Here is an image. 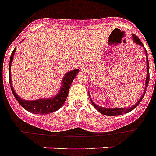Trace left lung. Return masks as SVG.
Listing matches in <instances>:
<instances>
[{
  "label": "left lung",
  "mask_w": 156,
  "mask_h": 156,
  "mask_svg": "<svg viewBox=\"0 0 156 156\" xmlns=\"http://www.w3.org/2000/svg\"><path fill=\"white\" fill-rule=\"evenodd\" d=\"M132 40H133V42L135 43H136L137 45H139L141 46H142L144 48V45L142 44V42H141V40L135 35V34H132ZM145 51V55H146V63H147V67H146V69H147V76H146V80H145V90H144V92L143 94L141 95V97L140 98V99L138 100V102L136 103L135 104H134L133 106L129 107V108H104V107H101L99 106V105H97L95 103H94V101H92L90 98V93H89V98L90 100L91 103L92 104L94 105V108L95 109L98 110L101 114H104V115H107V116H118V115H121V114H127V113L130 112L132 110L135 109L137 106H138L139 103L141 102L142 98H143L144 95H145V92H146V87H148V81H149V65H148V54H147L146 50L145 48H144Z\"/></svg>",
  "instance_id": "left-lung-1"
}]
</instances>
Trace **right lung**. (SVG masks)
Here are the masks:
<instances>
[{
    "label": "right lung",
    "mask_w": 156,
    "mask_h": 156,
    "mask_svg": "<svg viewBox=\"0 0 156 156\" xmlns=\"http://www.w3.org/2000/svg\"><path fill=\"white\" fill-rule=\"evenodd\" d=\"M15 52H16V48H15L14 51L11 53L9 63V83L11 91L15 96V99L18 101V102L23 108H25L26 111L33 113V114H48L50 113L58 111L65 103L73 80L79 72V69H76L74 70L66 73L65 76L62 78V84H61L62 86H61L60 89L58 90V94L54 97L49 98H41V99H37L35 101H27V100L21 99L15 93L12 86V83H11V66Z\"/></svg>",
    "instance_id": "right-lung-1"
}]
</instances>
